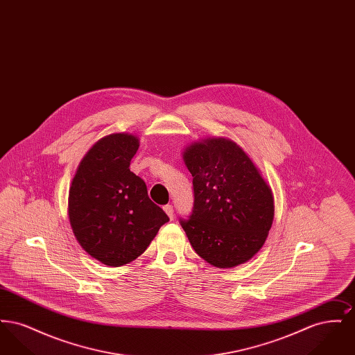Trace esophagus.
I'll use <instances>...</instances> for the list:
<instances>
[{"label": "esophagus", "mask_w": 355, "mask_h": 355, "mask_svg": "<svg viewBox=\"0 0 355 355\" xmlns=\"http://www.w3.org/2000/svg\"><path fill=\"white\" fill-rule=\"evenodd\" d=\"M164 210H165V213L168 214V217H169L170 220H173V217H174L173 206H171V205H166V206H164Z\"/></svg>", "instance_id": "esophagus-1"}]
</instances>
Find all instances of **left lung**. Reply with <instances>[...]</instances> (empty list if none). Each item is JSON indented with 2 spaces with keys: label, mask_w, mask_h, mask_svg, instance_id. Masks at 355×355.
<instances>
[{
  "label": "left lung",
  "mask_w": 355,
  "mask_h": 355,
  "mask_svg": "<svg viewBox=\"0 0 355 355\" xmlns=\"http://www.w3.org/2000/svg\"><path fill=\"white\" fill-rule=\"evenodd\" d=\"M193 175L194 207L181 220L207 263L232 269L261 250L274 220V197L252 158L230 138L206 137L182 153Z\"/></svg>",
  "instance_id": "1"
}]
</instances>
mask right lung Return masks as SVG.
Wrapping results in <instances>:
<instances>
[{
  "label": "right lung",
  "mask_w": 355,
  "mask_h": 355,
  "mask_svg": "<svg viewBox=\"0 0 355 355\" xmlns=\"http://www.w3.org/2000/svg\"><path fill=\"white\" fill-rule=\"evenodd\" d=\"M138 148V137L130 133L102 137L85 154L69 189L73 234L106 266L135 261L169 220L149 198L145 182L129 169Z\"/></svg>",
  "instance_id": "obj_1"
}]
</instances>
